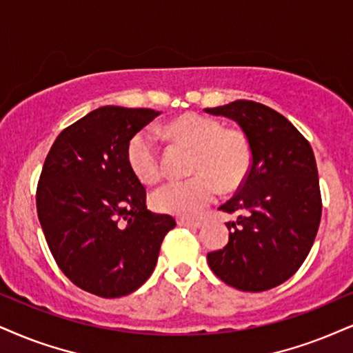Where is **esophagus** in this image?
Wrapping results in <instances>:
<instances>
[{
    "label": "esophagus",
    "instance_id": "esophagus-1",
    "mask_svg": "<svg viewBox=\"0 0 353 353\" xmlns=\"http://www.w3.org/2000/svg\"><path fill=\"white\" fill-rule=\"evenodd\" d=\"M176 224L178 225H183V228H193V229H198L201 228V221H191V219H176Z\"/></svg>",
    "mask_w": 353,
    "mask_h": 353
}]
</instances>
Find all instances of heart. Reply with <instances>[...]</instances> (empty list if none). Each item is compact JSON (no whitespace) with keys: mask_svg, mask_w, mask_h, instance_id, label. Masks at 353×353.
Wrapping results in <instances>:
<instances>
[{"mask_svg":"<svg viewBox=\"0 0 353 353\" xmlns=\"http://www.w3.org/2000/svg\"><path fill=\"white\" fill-rule=\"evenodd\" d=\"M170 141L193 149L186 180H170L150 196L155 211L163 214L196 216L217 196L219 188L234 191L243 183L252 165V147L242 130L224 129V124L201 112H185L162 128ZM128 163L134 176L152 185L162 175L155 139L149 130L134 134L128 143Z\"/></svg>","mask_w":353,"mask_h":353,"instance_id":"1","label":"heart"}]
</instances>
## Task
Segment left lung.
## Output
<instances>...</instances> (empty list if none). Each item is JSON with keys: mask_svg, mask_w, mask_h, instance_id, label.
Instances as JSON below:
<instances>
[{"mask_svg": "<svg viewBox=\"0 0 353 353\" xmlns=\"http://www.w3.org/2000/svg\"><path fill=\"white\" fill-rule=\"evenodd\" d=\"M206 112L236 121L252 147V165L236 196L219 208L236 214L225 223L229 242L210 252L216 276L241 291L281 285L301 267L321 223L319 176L310 142L265 104L237 99Z\"/></svg>", "mask_w": 353, "mask_h": 353, "instance_id": "obj_1", "label": "left lung"}]
</instances>
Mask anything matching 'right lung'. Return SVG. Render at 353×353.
Returning a JSON list of instances; mask_svg holds the SVG:
<instances>
[{
    "label": "right lung",
    "mask_w": 353,
    "mask_h": 353,
    "mask_svg": "<svg viewBox=\"0 0 353 353\" xmlns=\"http://www.w3.org/2000/svg\"><path fill=\"white\" fill-rule=\"evenodd\" d=\"M145 108L101 106L59 134L37 185V214L59 268L101 298L136 291L154 272L176 225L145 206L128 143L159 116Z\"/></svg>",
    "instance_id": "right-lung-1"
}]
</instances>
